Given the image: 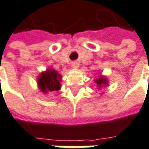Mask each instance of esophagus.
I'll return each mask as SVG.
<instances>
[{
    "instance_id": "1",
    "label": "esophagus",
    "mask_w": 149,
    "mask_h": 149,
    "mask_svg": "<svg viewBox=\"0 0 149 149\" xmlns=\"http://www.w3.org/2000/svg\"><path fill=\"white\" fill-rule=\"evenodd\" d=\"M72 66L73 68H78V63H77V62H73V63H72Z\"/></svg>"
}]
</instances>
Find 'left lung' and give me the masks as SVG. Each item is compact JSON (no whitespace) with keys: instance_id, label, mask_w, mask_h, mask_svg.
<instances>
[{"instance_id":"1","label":"left lung","mask_w":149,"mask_h":149,"mask_svg":"<svg viewBox=\"0 0 149 149\" xmlns=\"http://www.w3.org/2000/svg\"><path fill=\"white\" fill-rule=\"evenodd\" d=\"M95 84H96V85L99 87V88H101V87H103V86H106V85H107L108 84V82H107V79L105 77H99L97 79H95Z\"/></svg>"}]
</instances>
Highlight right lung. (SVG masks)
Listing matches in <instances>:
<instances>
[{"instance_id":"right-lung-1","label":"right lung","mask_w":149,"mask_h":149,"mask_svg":"<svg viewBox=\"0 0 149 149\" xmlns=\"http://www.w3.org/2000/svg\"><path fill=\"white\" fill-rule=\"evenodd\" d=\"M61 76L55 70L48 69L38 77V86L42 92L57 91L61 88Z\"/></svg>"}]
</instances>
